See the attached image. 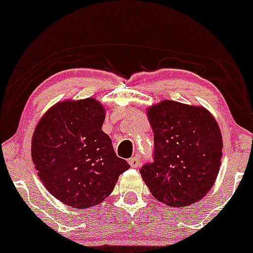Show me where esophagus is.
Returning a JSON list of instances; mask_svg holds the SVG:
<instances>
[{"mask_svg": "<svg viewBox=\"0 0 253 253\" xmlns=\"http://www.w3.org/2000/svg\"><path fill=\"white\" fill-rule=\"evenodd\" d=\"M128 164L130 165V167H133V168L139 167V165H140V159H139V156H133V158H130V159L128 160Z\"/></svg>", "mask_w": 253, "mask_h": 253, "instance_id": "1", "label": "esophagus"}]
</instances>
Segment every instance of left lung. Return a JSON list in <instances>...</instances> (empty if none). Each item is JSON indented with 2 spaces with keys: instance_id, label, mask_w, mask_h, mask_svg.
Instances as JSON below:
<instances>
[{
  "instance_id": "1",
  "label": "left lung",
  "mask_w": 253,
  "mask_h": 253,
  "mask_svg": "<svg viewBox=\"0 0 253 253\" xmlns=\"http://www.w3.org/2000/svg\"><path fill=\"white\" fill-rule=\"evenodd\" d=\"M154 132V161L140 169L142 180L160 202L190 206L215 183L223 153L218 124L202 106L162 100L147 108Z\"/></svg>"
}]
</instances>
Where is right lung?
I'll return each mask as SVG.
<instances>
[{
  "label": "right lung",
  "mask_w": 253,
  "mask_h": 253,
  "mask_svg": "<svg viewBox=\"0 0 253 253\" xmlns=\"http://www.w3.org/2000/svg\"><path fill=\"white\" fill-rule=\"evenodd\" d=\"M106 108L94 98L63 100L38 121L31 158L42 183L66 206L94 207L111 195L129 168L103 130Z\"/></svg>",
  "instance_id": "1"
}]
</instances>
